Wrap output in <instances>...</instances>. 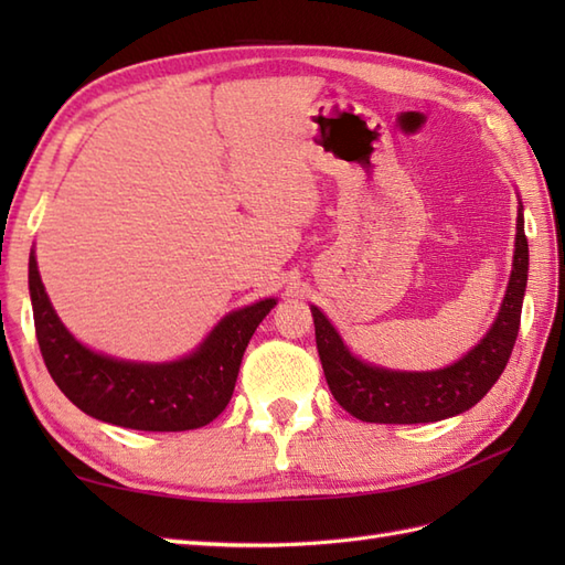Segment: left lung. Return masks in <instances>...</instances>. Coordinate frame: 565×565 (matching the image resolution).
Here are the masks:
<instances>
[{
	"mask_svg": "<svg viewBox=\"0 0 565 565\" xmlns=\"http://www.w3.org/2000/svg\"><path fill=\"white\" fill-rule=\"evenodd\" d=\"M522 203L518 209L512 274L498 318L471 352L437 371H393L354 356L318 306H310L316 342L328 386L347 413L362 423L417 425L466 413L495 386L508 366L520 332L522 301L530 271Z\"/></svg>",
	"mask_w": 565,
	"mask_h": 565,
	"instance_id": "left-lung-1",
	"label": "left lung"
}]
</instances>
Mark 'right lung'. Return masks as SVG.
<instances>
[{"label": "right lung", "mask_w": 565, "mask_h": 565, "mask_svg": "<svg viewBox=\"0 0 565 565\" xmlns=\"http://www.w3.org/2000/svg\"><path fill=\"white\" fill-rule=\"evenodd\" d=\"M29 294L35 338L57 388L89 417L142 431H184L213 423L233 398L252 334L276 306V298H264L237 308L191 354L148 364L99 354L75 340L53 310L33 252Z\"/></svg>", "instance_id": "add662e5"}]
</instances>
